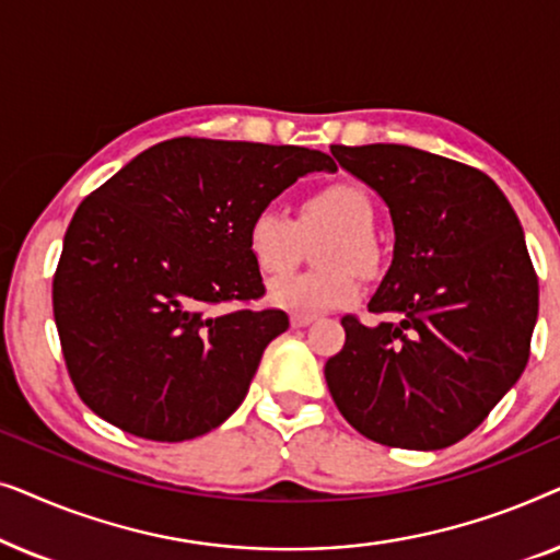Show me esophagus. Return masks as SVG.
I'll use <instances>...</instances> for the list:
<instances>
[{
	"label": "esophagus",
	"instance_id": "1",
	"mask_svg": "<svg viewBox=\"0 0 560 560\" xmlns=\"http://www.w3.org/2000/svg\"><path fill=\"white\" fill-rule=\"evenodd\" d=\"M313 320H316V316H311V313H293V316H290V326L303 328V326L313 324Z\"/></svg>",
	"mask_w": 560,
	"mask_h": 560
}]
</instances>
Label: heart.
Returning a JSON list of instances; mask_svg holds the SVG:
<instances>
[{"label": "heart", "instance_id": "obj_1", "mask_svg": "<svg viewBox=\"0 0 560 560\" xmlns=\"http://www.w3.org/2000/svg\"><path fill=\"white\" fill-rule=\"evenodd\" d=\"M324 224L334 232L320 242V270L288 275L270 285V301L288 311H331L341 308L359 295V278L353 268L370 272L377 267L374 244V209L370 196L349 180L326 183L298 206V219L265 206L249 219L247 249L265 275H280L293 267L301 247V232ZM351 264L355 266L350 267Z\"/></svg>", "mask_w": 560, "mask_h": 560}]
</instances>
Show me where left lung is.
I'll use <instances>...</instances> for the list:
<instances>
[{"instance_id": "obj_1", "label": "left lung", "mask_w": 560, "mask_h": 560, "mask_svg": "<svg viewBox=\"0 0 560 560\" xmlns=\"http://www.w3.org/2000/svg\"><path fill=\"white\" fill-rule=\"evenodd\" d=\"M331 155L385 198L395 255L370 301L385 320L341 318L328 393L374 443L446 448L492 412L530 357L538 275L523 226L471 165L408 144H331Z\"/></svg>"}]
</instances>
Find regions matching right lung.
Listing matches in <instances>:
<instances>
[{"label": "right lung", "instance_id": "right-lung-1", "mask_svg": "<svg viewBox=\"0 0 560 560\" xmlns=\"http://www.w3.org/2000/svg\"><path fill=\"white\" fill-rule=\"evenodd\" d=\"M326 152L175 137L83 198L66 229L52 316L75 393L98 418L178 443L224 423L267 343L288 328L262 301L249 219Z\"/></svg>", "mask_w": 560, "mask_h": 560}]
</instances>
